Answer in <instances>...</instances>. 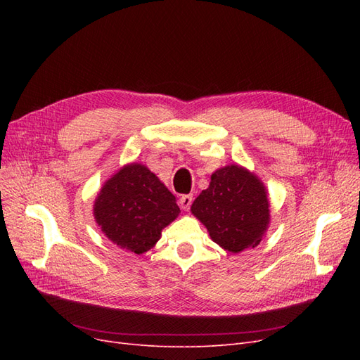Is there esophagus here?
Here are the masks:
<instances>
[{
	"label": "esophagus",
	"instance_id": "1",
	"mask_svg": "<svg viewBox=\"0 0 360 360\" xmlns=\"http://www.w3.org/2000/svg\"><path fill=\"white\" fill-rule=\"evenodd\" d=\"M192 201H193V198H192V195H183V197L180 198V207L183 210H189L191 209V204H192Z\"/></svg>",
	"mask_w": 360,
	"mask_h": 360
}]
</instances>
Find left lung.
Here are the masks:
<instances>
[{
  "label": "left lung",
  "instance_id": "left-lung-1",
  "mask_svg": "<svg viewBox=\"0 0 360 360\" xmlns=\"http://www.w3.org/2000/svg\"><path fill=\"white\" fill-rule=\"evenodd\" d=\"M269 207L264 184L234 163L212 174L209 188L198 195L191 210L214 243L238 254L261 242L270 221Z\"/></svg>",
  "mask_w": 360,
  "mask_h": 360
}]
</instances>
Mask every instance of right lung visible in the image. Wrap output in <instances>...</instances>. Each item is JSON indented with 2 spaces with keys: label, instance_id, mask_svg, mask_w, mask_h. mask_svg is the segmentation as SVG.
I'll use <instances>...</instances> for the list:
<instances>
[{
  "label": "right lung",
  "instance_id": "obj_1",
  "mask_svg": "<svg viewBox=\"0 0 360 360\" xmlns=\"http://www.w3.org/2000/svg\"><path fill=\"white\" fill-rule=\"evenodd\" d=\"M93 212L114 245L141 255L156 245L180 209L156 174L141 163H129L103 184Z\"/></svg>",
  "mask_w": 360,
  "mask_h": 360
}]
</instances>
